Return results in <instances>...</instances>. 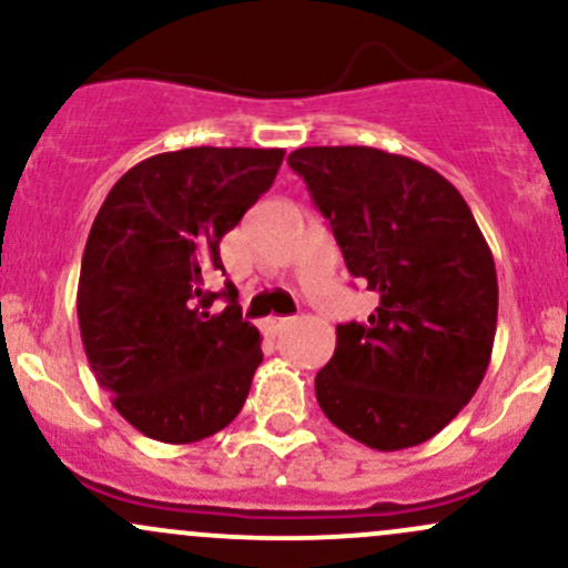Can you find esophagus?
Masks as SVG:
<instances>
[{
  "mask_svg": "<svg viewBox=\"0 0 568 568\" xmlns=\"http://www.w3.org/2000/svg\"><path fill=\"white\" fill-rule=\"evenodd\" d=\"M288 323H291V317H266V321L261 323V328H264L266 336H277L285 326H288Z\"/></svg>",
  "mask_w": 568,
  "mask_h": 568,
  "instance_id": "34e87169",
  "label": "esophagus"
}]
</instances>
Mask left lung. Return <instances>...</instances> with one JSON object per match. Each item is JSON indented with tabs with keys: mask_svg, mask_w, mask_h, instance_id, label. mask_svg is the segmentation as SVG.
I'll use <instances>...</instances> for the list:
<instances>
[{
	"mask_svg": "<svg viewBox=\"0 0 568 568\" xmlns=\"http://www.w3.org/2000/svg\"><path fill=\"white\" fill-rule=\"evenodd\" d=\"M288 164L332 226L347 272L377 294L336 326L315 396L336 428L375 450L432 439L469 404L490 364L496 264L450 180L377 148H298Z\"/></svg>",
	"mask_w": 568,
	"mask_h": 568,
	"instance_id": "1",
	"label": "left lung"
}]
</instances>
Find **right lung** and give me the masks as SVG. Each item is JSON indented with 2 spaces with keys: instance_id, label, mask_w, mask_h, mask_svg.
Returning <instances> with one entry per match:
<instances>
[{
  "instance_id": "1",
  "label": "right lung",
  "mask_w": 568,
  "mask_h": 568,
  "mask_svg": "<svg viewBox=\"0 0 568 568\" xmlns=\"http://www.w3.org/2000/svg\"><path fill=\"white\" fill-rule=\"evenodd\" d=\"M280 148H185L132 166L85 242L78 321L97 383L151 439L189 445L240 415L258 369V328L236 288H204L223 270L221 240L270 191ZM217 295L227 307L206 310Z\"/></svg>"
}]
</instances>
